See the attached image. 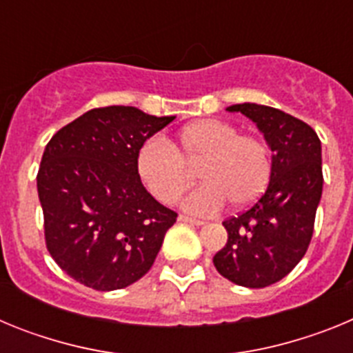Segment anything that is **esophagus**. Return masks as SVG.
Instances as JSON below:
<instances>
[{"instance_id": "1", "label": "esophagus", "mask_w": 353, "mask_h": 353, "mask_svg": "<svg viewBox=\"0 0 353 353\" xmlns=\"http://www.w3.org/2000/svg\"><path fill=\"white\" fill-rule=\"evenodd\" d=\"M179 221H182V223L194 224V226H203V224H205V221H201V219H194V217H189V215H180Z\"/></svg>"}]
</instances>
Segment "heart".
Wrapping results in <instances>:
<instances>
[{
	"instance_id": "1",
	"label": "heart",
	"mask_w": 353,
	"mask_h": 353,
	"mask_svg": "<svg viewBox=\"0 0 353 353\" xmlns=\"http://www.w3.org/2000/svg\"><path fill=\"white\" fill-rule=\"evenodd\" d=\"M198 164L203 182L183 199L196 214L219 210L224 199L233 208L256 201L269 187L272 157L265 139L240 134L235 125L217 118H203L183 127L174 138L145 139L136 154V170L152 196L162 203L179 201L191 170Z\"/></svg>"
}]
</instances>
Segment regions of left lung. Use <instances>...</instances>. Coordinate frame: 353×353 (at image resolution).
Masks as SVG:
<instances>
[{"label": "left lung", "instance_id": "8db88e82", "mask_svg": "<svg viewBox=\"0 0 353 353\" xmlns=\"http://www.w3.org/2000/svg\"><path fill=\"white\" fill-rule=\"evenodd\" d=\"M263 132L272 150L267 191L248 210L223 223L228 242L214 256L217 272L248 288L281 281L302 260L322 198V145L307 123L276 108L235 104Z\"/></svg>", "mask_w": 353, "mask_h": 353}]
</instances>
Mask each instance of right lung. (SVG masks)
Returning <instances> with one entry per match:
<instances>
[{
    "label": "right lung",
    "mask_w": 353,
    "mask_h": 353,
    "mask_svg": "<svg viewBox=\"0 0 353 353\" xmlns=\"http://www.w3.org/2000/svg\"><path fill=\"white\" fill-rule=\"evenodd\" d=\"M130 105L95 108L51 138L37 174L46 248L81 285L111 292L141 279L176 223L143 187L136 154L173 121Z\"/></svg>",
    "instance_id": "1"
}]
</instances>
